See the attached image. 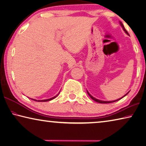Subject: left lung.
<instances>
[{
	"label": "left lung",
	"mask_w": 146,
	"mask_h": 146,
	"mask_svg": "<svg viewBox=\"0 0 146 146\" xmlns=\"http://www.w3.org/2000/svg\"><path fill=\"white\" fill-rule=\"evenodd\" d=\"M120 24H121V25L122 26V27H123V30L125 31V33L127 34H128V31H127L126 30V29L124 28V25H123V23H122L121 22H120ZM129 93V92H128V93H127L126 94H125L124 95V96H123V97H124L125 96H126L127 94H128ZM87 94H89V96L94 101H95V102H98V103H113V102H117V101H118V100H121V98H123V97H122L121 98H120V99H118V100H115V101H110V102H105V101H102V100H98V99H96V98H94V97H92L91 94H90L89 93V92L87 91Z\"/></svg>",
	"instance_id": "obj_1"
}]
</instances>
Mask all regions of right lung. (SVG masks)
<instances>
[{
  "label": "right lung",
  "instance_id": "right-lung-1",
  "mask_svg": "<svg viewBox=\"0 0 146 146\" xmlns=\"http://www.w3.org/2000/svg\"><path fill=\"white\" fill-rule=\"evenodd\" d=\"M58 95H59V94H58L57 96H54V97H53V98H50V99H47V100H38V102H48V101H50V100H53V99H54V98H56ZM34 100V101H37L36 100Z\"/></svg>",
  "mask_w": 146,
  "mask_h": 146
}]
</instances>
